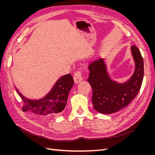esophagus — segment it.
<instances>
[{"label": "esophagus", "mask_w": 155, "mask_h": 155, "mask_svg": "<svg viewBox=\"0 0 155 155\" xmlns=\"http://www.w3.org/2000/svg\"><path fill=\"white\" fill-rule=\"evenodd\" d=\"M83 80L82 74L81 71H77L74 75V81L75 83H78Z\"/></svg>", "instance_id": "1"}]
</instances>
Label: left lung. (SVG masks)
<instances>
[{
  "mask_svg": "<svg viewBox=\"0 0 155 155\" xmlns=\"http://www.w3.org/2000/svg\"><path fill=\"white\" fill-rule=\"evenodd\" d=\"M134 61L133 74L127 81L118 83L112 80L107 70L104 59L100 58L88 66V82L92 88L94 109L101 114H112L124 109L139 92L143 78V60L137 46H131Z\"/></svg>",
  "mask_w": 155,
  "mask_h": 155,
  "instance_id": "8db88e82",
  "label": "left lung"
}]
</instances>
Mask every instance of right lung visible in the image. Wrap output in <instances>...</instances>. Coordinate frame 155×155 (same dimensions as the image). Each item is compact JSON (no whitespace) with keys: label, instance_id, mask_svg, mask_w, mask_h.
<instances>
[{"label":"right lung","instance_id":"obj_1","mask_svg":"<svg viewBox=\"0 0 155 155\" xmlns=\"http://www.w3.org/2000/svg\"><path fill=\"white\" fill-rule=\"evenodd\" d=\"M73 85V78L68 74L58 79L51 91L41 99L31 100L23 96L17 88L16 91L24 102L22 111L39 116H46L60 113L64 109Z\"/></svg>","mask_w":155,"mask_h":155}]
</instances>
